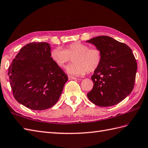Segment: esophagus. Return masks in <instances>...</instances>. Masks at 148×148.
Instances as JSON below:
<instances>
[{"label":"esophagus","mask_w":148,"mask_h":148,"mask_svg":"<svg viewBox=\"0 0 148 148\" xmlns=\"http://www.w3.org/2000/svg\"><path fill=\"white\" fill-rule=\"evenodd\" d=\"M68 77H69V80H73V79H77L76 77H75L73 76V75H68Z\"/></svg>","instance_id":"esophagus-1"}]
</instances>
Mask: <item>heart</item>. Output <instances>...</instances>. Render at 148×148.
Returning <instances> with one entry per match:
<instances>
[{"label":"heart","mask_w":148,"mask_h":148,"mask_svg":"<svg viewBox=\"0 0 148 148\" xmlns=\"http://www.w3.org/2000/svg\"><path fill=\"white\" fill-rule=\"evenodd\" d=\"M52 60L60 68L73 59L74 63L67 67L68 73L82 75L86 73H91L99 67L103 56L99 49L89 48L88 45L75 42L67 45L64 49L55 48L51 51Z\"/></svg>","instance_id":"heart-1"}]
</instances>
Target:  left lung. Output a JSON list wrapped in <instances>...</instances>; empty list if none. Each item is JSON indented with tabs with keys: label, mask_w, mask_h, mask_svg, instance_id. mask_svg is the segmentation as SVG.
<instances>
[{
	"label": "left lung",
	"mask_w": 148,
	"mask_h": 148,
	"mask_svg": "<svg viewBox=\"0 0 148 148\" xmlns=\"http://www.w3.org/2000/svg\"><path fill=\"white\" fill-rule=\"evenodd\" d=\"M87 42L96 45L103 56L99 67L91 77L93 88L87 96L99 106L118 104L134 88L138 66L132 50L126 44L106 36Z\"/></svg>",
	"instance_id": "left-lung-1"
}]
</instances>
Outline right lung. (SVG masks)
<instances>
[{
    "instance_id": "add662e5",
    "label": "right lung",
    "mask_w": 148,
    "mask_h": 148,
    "mask_svg": "<svg viewBox=\"0 0 148 148\" xmlns=\"http://www.w3.org/2000/svg\"><path fill=\"white\" fill-rule=\"evenodd\" d=\"M47 42H32L22 47L9 67L13 96L32 110H44L58 101L67 75L52 61Z\"/></svg>"
}]
</instances>
